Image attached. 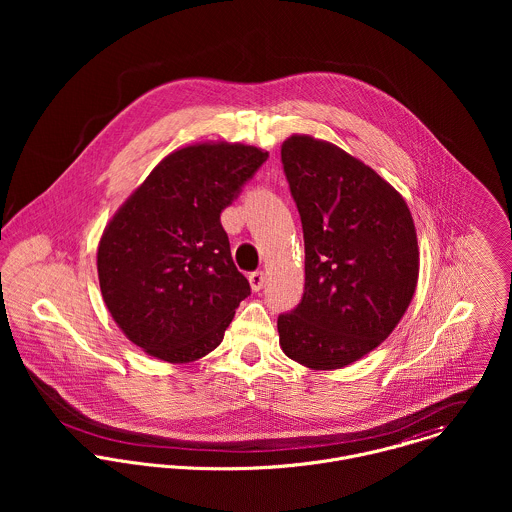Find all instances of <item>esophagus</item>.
<instances>
[{
  "instance_id": "obj_1",
  "label": "esophagus",
  "mask_w": 512,
  "mask_h": 512,
  "mask_svg": "<svg viewBox=\"0 0 512 512\" xmlns=\"http://www.w3.org/2000/svg\"><path fill=\"white\" fill-rule=\"evenodd\" d=\"M248 282H250V286H252V290H254V292H260V290L264 288L266 274H264L262 270H256V272H252V274L248 276Z\"/></svg>"
}]
</instances>
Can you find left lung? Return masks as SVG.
Instances as JSON below:
<instances>
[{"instance_id":"1","label":"left lung","mask_w":512,"mask_h":512,"mask_svg":"<svg viewBox=\"0 0 512 512\" xmlns=\"http://www.w3.org/2000/svg\"><path fill=\"white\" fill-rule=\"evenodd\" d=\"M282 165L303 228L305 288L278 317L280 345L313 370L351 365L392 333L416 292L414 220L380 175L333 144L292 136Z\"/></svg>"}]
</instances>
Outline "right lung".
I'll list each match as a JSON object with an SVG mask.
<instances>
[{"label":"right lung","mask_w":512,"mask_h":512,"mask_svg":"<svg viewBox=\"0 0 512 512\" xmlns=\"http://www.w3.org/2000/svg\"><path fill=\"white\" fill-rule=\"evenodd\" d=\"M268 159L242 144L173 151L122 205L98 246L104 303L151 357L191 363L217 349L250 295L220 213Z\"/></svg>","instance_id":"right-lung-1"}]
</instances>
